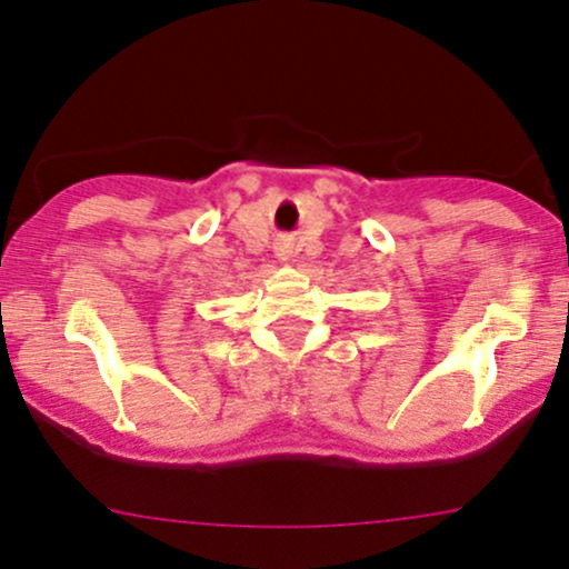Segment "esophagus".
Returning a JSON list of instances; mask_svg holds the SVG:
<instances>
[{"mask_svg":"<svg viewBox=\"0 0 569 569\" xmlns=\"http://www.w3.org/2000/svg\"><path fill=\"white\" fill-rule=\"evenodd\" d=\"M273 252H277L279 260H290L298 252L296 237H279L277 239V247H273Z\"/></svg>","mask_w":569,"mask_h":569,"instance_id":"esophagus-1","label":"esophagus"}]
</instances>
